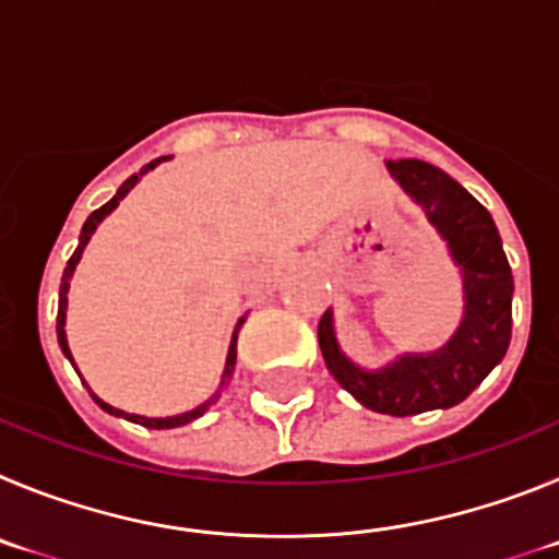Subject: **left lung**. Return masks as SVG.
Segmentation results:
<instances>
[{
  "label": "left lung",
  "instance_id": "obj_1",
  "mask_svg": "<svg viewBox=\"0 0 559 559\" xmlns=\"http://www.w3.org/2000/svg\"><path fill=\"white\" fill-rule=\"evenodd\" d=\"M386 169L426 211L431 228L449 242L465 292L460 329L440 350L406 354L381 370H361L342 354L331 309L317 325V340L331 376L361 406L381 415L406 417L456 406L504 359L512 334L515 286L499 228L474 194L426 160H386Z\"/></svg>",
  "mask_w": 559,
  "mask_h": 559
}]
</instances>
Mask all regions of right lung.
I'll use <instances>...</instances> for the list:
<instances>
[{
    "mask_svg": "<svg viewBox=\"0 0 559 559\" xmlns=\"http://www.w3.org/2000/svg\"><path fill=\"white\" fill-rule=\"evenodd\" d=\"M160 160H167V155H164V158H155V160H150L147 167H142V173L130 175V178L124 180L122 186H119V192L114 194V198H110L108 203L103 205V209H97V211H94L92 217L85 219L83 230H80V245H78V250H74V253H72V259H69L67 270H63V278H60V298H58V342H60V350H63V354H67V359L72 361V365H74V359H72V350H69L67 331H63V325H67V304H69V300H67V295H69V281H72V275H74V267H78L80 255H83L85 245H88V239H92V234H94V230H97V225L103 223L105 217H108L110 211L117 209V205H119V200H122L124 194H128L130 189H133V186L139 183V180H142V175H147L150 169H155V167H158ZM242 323H245V317H242V320H239V323H236V331H234V336H230L228 359H225V373H223V384H219V390H223V386L228 384V379H230V376H234V365H236V336H239V329H242ZM74 370H78V367H74ZM219 390L214 392V399H209V401H205V404H200L198 409H192V412H183V415H175V417H144V415H130V412L114 409V406H110V404H105V401H103V399H97V395H94V392H92V399L97 401V404H99V409H105V412H108V415L124 417V420H133V424H142V426H147V429H175V426L192 424L194 417H200V415H203V412L209 409V406L214 404V401L219 399Z\"/></svg>",
    "mask_w": 559,
    "mask_h": 559,
    "instance_id": "obj_1",
    "label": "right lung"
}]
</instances>
